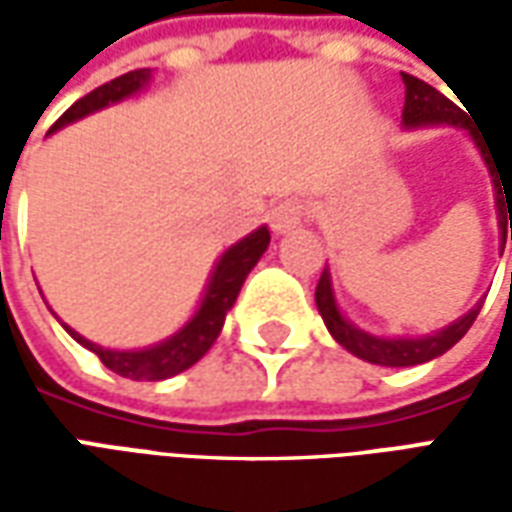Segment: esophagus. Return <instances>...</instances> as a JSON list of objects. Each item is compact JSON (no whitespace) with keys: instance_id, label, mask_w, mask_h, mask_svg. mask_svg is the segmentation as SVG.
Listing matches in <instances>:
<instances>
[{"instance_id":"esophagus-1","label":"esophagus","mask_w":512,"mask_h":512,"mask_svg":"<svg viewBox=\"0 0 512 512\" xmlns=\"http://www.w3.org/2000/svg\"><path fill=\"white\" fill-rule=\"evenodd\" d=\"M304 222V205L299 200H285L279 202L277 208L271 211V227L274 233L285 235L290 230H296L299 224Z\"/></svg>"}]
</instances>
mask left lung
Segmentation results:
<instances>
[{
  "label": "left lung",
  "mask_w": 512,
  "mask_h": 512,
  "mask_svg": "<svg viewBox=\"0 0 512 512\" xmlns=\"http://www.w3.org/2000/svg\"><path fill=\"white\" fill-rule=\"evenodd\" d=\"M403 84H406V106H403V126L406 128H422V126H458L466 128L469 136L474 139V145L480 150V156L488 164V172L494 178V194H496V213H499V230H502V249H505L507 238V222H510V241H512V175L502 180V175H496L494 153L485 147L480 131L469 123V117L461 106H455L441 95L436 87H430L428 82H422L411 73H400ZM315 304L321 312L326 329L332 334L337 343L343 345L345 351H351L359 359H365L370 365L384 367H414L422 362H430L436 356L447 354L452 345L461 340L463 334L472 329L477 312L483 307V301H477L472 310L461 315L458 321L444 326L439 332L425 334V337H376V334L359 329L351 321H345V315L337 307L332 290V274L329 268H323L318 288H315Z\"/></svg>",
  "instance_id": "8db88e82"
}]
</instances>
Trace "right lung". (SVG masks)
<instances>
[{"mask_svg": "<svg viewBox=\"0 0 512 512\" xmlns=\"http://www.w3.org/2000/svg\"><path fill=\"white\" fill-rule=\"evenodd\" d=\"M147 82H150V68H139V71H128L123 76L112 79V82L95 87L93 93L79 98L49 128V134L71 126V123L82 120V117L93 115L98 109H106V106L126 101V98L139 93ZM268 244H271L268 227H257L255 233H249L238 244L230 246L219 257V263L213 266L205 296H202L197 312L191 315V321L180 332L167 337L164 343L150 345V348H139V351H112V348H101V345L90 343L87 337L73 332L71 326H65V323L62 326H65V332L71 334L76 343L84 345L87 351L98 354V359L112 373H117V376L131 378V381H164V378L178 376L183 370H189L194 362H200L202 356L208 354V348L216 343V337H219L224 326V318H227V312L233 310L235 299L241 293L244 279L257 266V260L263 257Z\"/></svg>", "mask_w": 512, "mask_h": 512, "instance_id": "add662e5", "label": "right lung"}]
</instances>
